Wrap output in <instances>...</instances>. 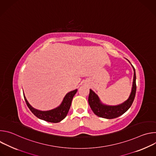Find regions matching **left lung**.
<instances>
[{
  "label": "left lung",
  "mask_w": 156,
  "mask_h": 156,
  "mask_svg": "<svg viewBox=\"0 0 156 156\" xmlns=\"http://www.w3.org/2000/svg\"><path fill=\"white\" fill-rule=\"evenodd\" d=\"M133 67L134 70V77H133L132 90L129 98L124 103L117 106H107L103 105L101 103L98 95H96L91 90H90L88 102L95 115L104 119H112L122 115L129 109L135 99L136 91L135 69L133 66Z\"/></svg>",
  "instance_id": "left-lung-1"
}]
</instances>
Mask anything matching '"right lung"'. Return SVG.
Here are the masks:
<instances>
[{"label":"right lung","instance_id":"add662e5","mask_svg":"<svg viewBox=\"0 0 156 156\" xmlns=\"http://www.w3.org/2000/svg\"><path fill=\"white\" fill-rule=\"evenodd\" d=\"M77 91L78 90H75L66 94L62 103L58 107L49 111H40L34 108L30 105L24 94L23 96L27 106L36 117L48 122L58 123L64 119L67 115L71 106L73 98Z\"/></svg>","mask_w":156,"mask_h":156}]
</instances>
